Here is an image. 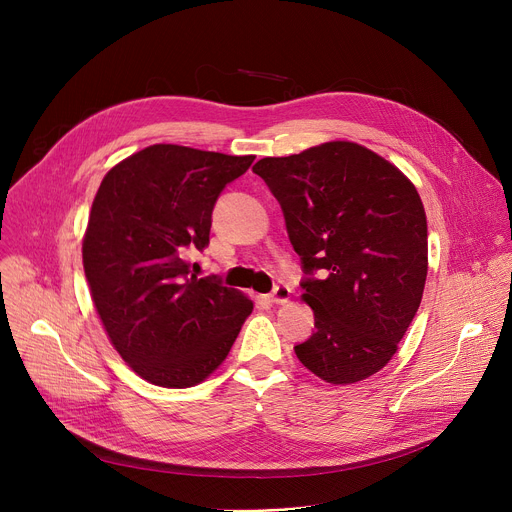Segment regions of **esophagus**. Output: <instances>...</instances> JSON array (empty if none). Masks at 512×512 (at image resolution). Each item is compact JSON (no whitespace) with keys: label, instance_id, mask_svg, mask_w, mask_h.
<instances>
[{"label":"esophagus","instance_id":"obj_1","mask_svg":"<svg viewBox=\"0 0 512 512\" xmlns=\"http://www.w3.org/2000/svg\"><path fill=\"white\" fill-rule=\"evenodd\" d=\"M289 296H291V289H289L287 285H277V287L271 291L269 300H271L273 304H287V302H289Z\"/></svg>","mask_w":512,"mask_h":512}]
</instances>
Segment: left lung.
Listing matches in <instances>:
<instances>
[{
    "label": "left lung",
    "mask_w": 512,
    "mask_h": 512,
    "mask_svg": "<svg viewBox=\"0 0 512 512\" xmlns=\"http://www.w3.org/2000/svg\"><path fill=\"white\" fill-rule=\"evenodd\" d=\"M253 172L281 204L308 275L302 298L316 332L294 346L300 362L332 385L369 379L397 352L423 296L427 221L413 182L352 141L263 158Z\"/></svg>",
    "instance_id": "left-lung-1"
}]
</instances>
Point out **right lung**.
Returning a JSON list of instances; mask_svg holds the SVG:
<instances>
[{
  "label": "right lung",
  "mask_w": 512,
  "mask_h": 512,
  "mask_svg": "<svg viewBox=\"0 0 512 512\" xmlns=\"http://www.w3.org/2000/svg\"><path fill=\"white\" fill-rule=\"evenodd\" d=\"M255 156L156 143L113 166L93 200L83 267L103 328L152 385L186 389L218 369L253 302L190 275L186 251L208 245L212 208Z\"/></svg>",
  "instance_id": "1"
}]
</instances>
